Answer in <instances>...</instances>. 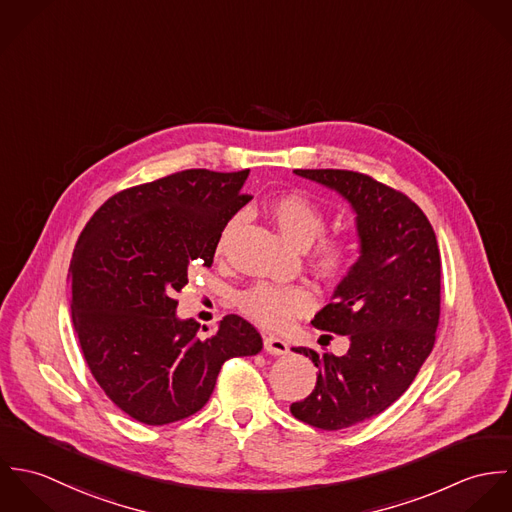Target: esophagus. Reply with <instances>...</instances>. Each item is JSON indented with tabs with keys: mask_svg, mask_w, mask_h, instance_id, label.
<instances>
[{
	"mask_svg": "<svg viewBox=\"0 0 512 512\" xmlns=\"http://www.w3.org/2000/svg\"><path fill=\"white\" fill-rule=\"evenodd\" d=\"M264 349L270 355H286L290 351L288 343L280 337H274V335H264Z\"/></svg>",
	"mask_w": 512,
	"mask_h": 512,
	"instance_id": "esophagus-1",
	"label": "esophagus"
}]
</instances>
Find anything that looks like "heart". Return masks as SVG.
Here are the masks:
<instances>
[{"label": "heart", "instance_id": "1", "mask_svg": "<svg viewBox=\"0 0 512 512\" xmlns=\"http://www.w3.org/2000/svg\"><path fill=\"white\" fill-rule=\"evenodd\" d=\"M270 213L280 230L297 246L313 242V264L325 278H341L355 264L357 246L347 234H323L327 226L325 213L305 195L288 193L270 203ZM238 219H232L220 234L219 248ZM315 297L309 288L299 284H270L258 282L238 295V307L244 315L268 329H284L297 317L309 313Z\"/></svg>", "mask_w": 512, "mask_h": 512}]
</instances>
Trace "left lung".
Returning a JSON list of instances; mask_svg holds the SVG:
<instances>
[{
    "instance_id": "left-lung-1",
    "label": "left lung",
    "mask_w": 512,
    "mask_h": 512,
    "mask_svg": "<svg viewBox=\"0 0 512 512\" xmlns=\"http://www.w3.org/2000/svg\"><path fill=\"white\" fill-rule=\"evenodd\" d=\"M295 173L341 193L357 213L361 238L359 260L311 321L323 331L349 335V351L335 357L293 349L319 372L313 392L293 402L290 412L313 428L335 432L384 412L430 357L439 323L441 258L430 220L404 193L359 171Z\"/></svg>"
}]
</instances>
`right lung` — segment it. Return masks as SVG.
I'll use <instances>...</instances> for the list:
<instances>
[{
    "mask_svg": "<svg viewBox=\"0 0 512 512\" xmlns=\"http://www.w3.org/2000/svg\"><path fill=\"white\" fill-rule=\"evenodd\" d=\"M246 177L248 169H185L124 189L78 236L69 270L78 345L104 394L142 424L193 416L220 366L262 349L240 315H226L207 339L197 321L175 315L189 266H213L226 222L252 199L240 191Z\"/></svg>",
    "mask_w": 512,
    "mask_h": 512,
    "instance_id": "1",
    "label": "right lung"
}]
</instances>
